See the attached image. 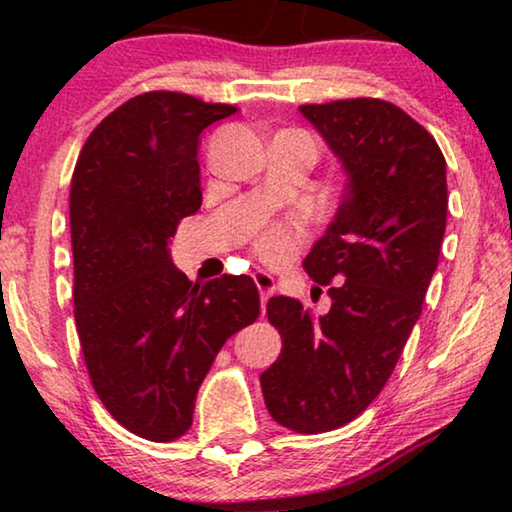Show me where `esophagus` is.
<instances>
[{
    "label": "esophagus",
    "instance_id": "34e87169",
    "mask_svg": "<svg viewBox=\"0 0 512 512\" xmlns=\"http://www.w3.org/2000/svg\"><path fill=\"white\" fill-rule=\"evenodd\" d=\"M254 282L258 286V293H261V307L265 310V303H268V298L275 293L277 284H275V279H272V275H268V272H263V270L254 272Z\"/></svg>",
    "mask_w": 512,
    "mask_h": 512
}]
</instances>
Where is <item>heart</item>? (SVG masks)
<instances>
[{"label":"heart","mask_w":512,"mask_h":512,"mask_svg":"<svg viewBox=\"0 0 512 512\" xmlns=\"http://www.w3.org/2000/svg\"><path fill=\"white\" fill-rule=\"evenodd\" d=\"M300 237H303V223H272L256 237V251L263 261L284 263L296 251Z\"/></svg>","instance_id":"1"}]
</instances>
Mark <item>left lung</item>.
I'll use <instances>...</instances> for the list:
<instances>
[{"label": "left lung", "instance_id": "8db88e82", "mask_svg": "<svg viewBox=\"0 0 512 512\" xmlns=\"http://www.w3.org/2000/svg\"><path fill=\"white\" fill-rule=\"evenodd\" d=\"M300 114L347 172L338 214L303 263L328 286L331 310L314 317L296 298L268 300L282 354L261 389L277 424L324 433L375 401L422 314L445 235L447 172L436 139L391 102L356 97Z\"/></svg>", "mask_w": 512, "mask_h": 512}]
</instances>
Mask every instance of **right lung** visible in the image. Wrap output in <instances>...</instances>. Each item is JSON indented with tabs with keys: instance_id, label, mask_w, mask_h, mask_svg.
<instances>
[{
	"instance_id": "add662e5",
	"label": "right lung",
	"mask_w": 512,
	"mask_h": 512,
	"mask_svg": "<svg viewBox=\"0 0 512 512\" xmlns=\"http://www.w3.org/2000/svg\"><path fill=\"white\" fill-rule=\"evenodd\" d=\"M235 111L170 90L137 95L90 132L72 174L83 359L111 417L153 443L191 429L223 342L261 314L254 279L193 284L167 249L179 221L202 205L200 132Z\"/></svg>"
}]
</instances>
